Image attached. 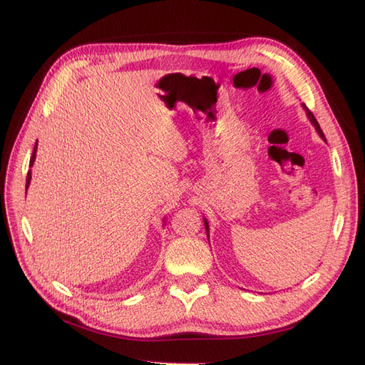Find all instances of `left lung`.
Returning <instances> with one entry per match:
<instances>
[{"label": "left lung", "mask_w": 365, "mask_h": 365, "mask_svg": "<svg viewBox=\"0 0 365 365\" xmlns=\"http://www.w3.org/2000/svg\"><path fill=\"white\" fill-rule=\"evenodd\" d=\"M302 108H304V111H306V114H307V118H309V120H311V123L312 125L315 127V130H317V133L320 135V138L322 139H324V135H323V131H322V128H320V125H319V122H317V119L314 118V114L307 110V106L302 103ZM204 224H205V230H207V237H208V232H210V229H208V222H207V220L204 218Z\"/></svg>", "instance_id": "1"}]
</instances>
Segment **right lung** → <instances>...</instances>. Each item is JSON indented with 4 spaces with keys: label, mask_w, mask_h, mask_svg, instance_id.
<instances>
[{
    "label": "right lung",
    "mask_w": 365,
    "mask_h": 365,
    "mask_svg": "<svg viewBox=\"0 0 365 365\" xmlns=\"http://www.w3.org/2000/svg\"><path fill=\"white\" fill-rule=\"evenodd\" d=\"M36 152H37V143H36V145H34V150H33V157H31V161H29V166H33V165H34V160H36ZM29 183H31V170H28V177H26V190H28V187H29Z\"/></svg>",
    "instance_id": "1"
}]
</instances>
